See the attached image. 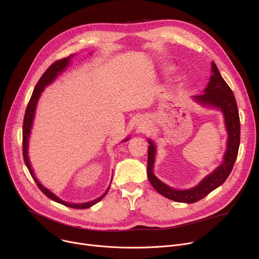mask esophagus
I'll use <instances>...</instances> for the list:
<instances>
[{"instance_id":"1","label":"esophagus","mask_w":259,"mask_h":259,"mask_svg":"<svg viewBox=\"0 0 259 259\" xmlns=\"http://www.w3.org/2000/svg\"><path fill=\"white\" fill-rule=\"evenodd\" d=\"M138 127H139L140 129L145 128V124H144V122H139V124H138Z\"/></svg>"}]
</instances>
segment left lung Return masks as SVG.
<instances>
[{
    "mask_svg": "<svg viewBox=\"0 0 259 259\" xmlns=\"http://www.w3.org/2000/svg\"><path fill=\"white\" fill-rule=\"evenodd\" d=\"M192 101L198 105L220 110L224 115L225 127L228 134L227 149L222 164L211 173L206 175L196 186L189 189H175L162 183L154 174V162L156 155V146L154 142L148 139V166L147 175L150 184L156 191L171 200L193 203L205 196L216 188L222 186L230 175L237 157L240 143V121L237 104L234 94L221 75L214 62L211 63V75L207 87L202 94L193 95Z\"/></svg>",
    "mask_w": 259,
    "mask_h": 259,
    "instance_id": "obj_1",
    "label": "left lung"
}]
</instances>
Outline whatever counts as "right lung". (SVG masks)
<instances>
[{"mask_svg": "<svg viewBox=\"0 0 259 259\" xmlns=\"http://www.w3.org/2000/svg\"><path fill=\"white\" fill-rule=\"evenodd\" d=\"M74 57V54H71V56L67 57L65 59H62L60 61H57L56 63H53L48 69L45 71V73L42 75V77L39 78V80L37 81V84L35 85V88L32 92V95L30 98L29 104L26 108V112H25V116H24V122H23V156H24V161L26 164V167L28 168L32 179L34 180L35 184L37 185V187L39 188L40 191H42L47 197H49L50 199H52L53 201L62 203V205L66 206V207H69V208H74V209H87L92 207L95 203H98L99 201H101L104 196L107 194L109 188V186L107 188V190L105 191V193L103 195H101L100 197L95 198L93 200L90 201H86V202H80V203H74V202H68L63 200L62 198H60L59 196H57L53 192H51L49 189H47L46 187H44L42 184L39 183V181L35 178L32 166L30 164V160H29V156H28V146H29V139H30V134H31V130H32V126H33V120H34V116H35V111H36V106H37V102L40 98V95H42V92L45 90V87L52 84L54 79H56L65 69L66 68L69 66V64L71 63V59ZM130 138H126L124 142L129 141Z\"/></svg>", "mask_w": 259, "mask_h": 259, "instance_id": "obj_1", "label": "right lung"}]
</instances>
